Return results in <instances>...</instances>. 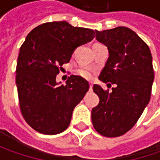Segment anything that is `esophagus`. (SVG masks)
Returning a JSON list of instances; mask_svg holds the SVG:
<instances>
[{
  "label": "esophagus",
  "instance_id": "34e87169",
  "mask_svg": "<svg viewBox=\"0 0 160 160\" xmlns=\"http://www.w3.org/2000/svg\"><path fill=\"white\" fill-rule=\"evenodd\" d=\"M92 83H90V89L92 90Z\"/></svg>",
  "mask_w": 160,
  "mask_h": 160
}]
</instances>
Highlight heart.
Returning a JSON list of instances; mask_svg holds the SVG:
<instances>
[{
  "label": "heart",
  "mask_w": 160,
  "mask_h": 160,
  "mask_svg": "<svg viewBox=\"0 0 160 160\" xmlns=\"http://www.w3.org/2000/svg\"><path fill=\"white\" fill-rule=\"evenodd\" d=\"M77 72L81 77H84V78H91L92 77V73L87 68H80V69H78Z\"/></svg>",
  "instance_id": "1"
}]
</instances>
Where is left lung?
<instances>
[{
    "label": "left lung",
    "mask_w": 160,
    "mask_h": 160,
    "mask_svg": "<svg viewBox=\"0 0 160 160\" xmlns=\"http://www.w3.org/2000/svg\"><path fill=\"white\" fill-rule=\"evenodd\" d=\"M95 33L96 40L108 50L99 79L115 87L109 92L93 85L100 102L92 109V121L102 135L118 137L136 124L150 102L154 81L152 56L149 46L130 28L118 27Z\"/></svg>",
    "instance_id": "obj_1"
}]
</instances>
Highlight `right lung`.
I'll use <instances>...</instances> for the list:
<instances>
[{
	"label": "right lung",
	"mask_w": 160,
	"mask_h": 160,
	"mask_svg": "<svg viewBox=\"0 0 160 160\" xmlns=\"http://www.w3.org/2000/svg\"><path fill=\"white\" fill-rule=\"evenodd\" d=\"M94 37L92 29L75 28L66 21L42 24L28 34L19 50L16 84L22 115L35 131L53 135L68 127L89 83L72 75L61 84L56 76L77 47Z\"/></svg>",
	"instance_id": "add662e5"
}]
</instances>
